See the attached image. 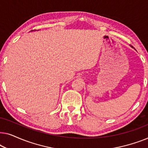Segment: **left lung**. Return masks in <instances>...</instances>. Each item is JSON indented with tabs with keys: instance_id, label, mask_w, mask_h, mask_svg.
<instances>
[{
	"instance_id": "left-lung-1",
	"label": "left lung",
	"mask_w": 148,
	"mask_h": 148,
	"mask_svg": "<svg viewBox=\"0 0 148 148\" xmlns=\"http://www.w3.org/2000/svg\"><path fill=\"white\" fill-rule=\"evenodd\" d=\"M131 47H132V48H133V46H131Z\"/></svg>"
}]
</instances>
